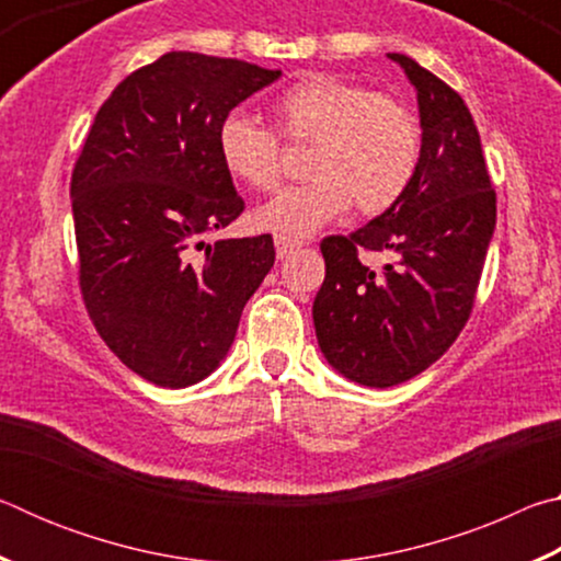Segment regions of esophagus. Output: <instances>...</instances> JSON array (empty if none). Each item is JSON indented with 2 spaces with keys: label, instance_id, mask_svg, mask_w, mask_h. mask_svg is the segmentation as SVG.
<instances>
[{
  "label": "esophagus",
  "instance_id": "obj_1",
  "mask_svg": "<svg viewBox=\"0 0 561 561\" xmlns=\"http://www.w3.org/2000/svg\"><path fill=\"white\" fill-rule=\"evenodd\" d=\"M297 247H299V242L289 240V237L274 234V250H277V257H279V260L287 257V254H289L291 250H297Z\"/></svg>",
  "mask_w": 561,
  "mask_h": 561
}]
</instances>
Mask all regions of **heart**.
<instances>
[{
    "label": "heart",
    "mask_w": 561,
    "mask_h": 561,
    "mask_svg": "<svg viewBox=\"0 0 561 561\" xmlns=\"http://www.w3.org/2000/svg\"><path fill=\"white\" fill-rule=\"evenodd\" d=\"M277 131L309 146L307 183L291 185L254 213L262 230L307 237L356 203L381 215L401 203L423 158V126L401 99L339 76H309L272 103ZM217 156L227 175L254 193L282 180V144L257 116L230 111L217 128Z\"/></svg>",
    "instance_id": "obj_1"
}]
</instances>
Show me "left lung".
I'll use <instances>...</instances> for the list:
<instances>
[{"instance_id":"1","label":"left lung","mask_w":561,"mask_h":561,"mask_svg":"<svg viewBox=\"0 0 561 561\" xmlns=\"http://www.w3.org/2000/svg\"><path fill=\"white\" fill-rule=\"evenodd\" d=\"M417 91L423 158L413 185L360 230L321 240L327 277L314 329L331 366L351 381L388 388L425 371L468 324L497 220L480 133L458 91L405 54ZM383 251L381 273L357 260Z\"/></svg>"}]
</instances>
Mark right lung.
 Returning a JSON list of instances; mask_svg holds the SVG:
<instances>
[{
  "label": "right lung",
  "instance_id": "1",
  "mask_svg": "<svg viewBox=\"0 0 561 561\" xmlns=\"http://www.w3.org/2000/svg\"><path fill=\"white\" fill-rule=\"evenodd\" d=\"M282 71L170 51L99 108L71 175L79 284L93 327L133 374L163 388L210 376L274 264L272 234L203 237L242 215L217 128Z\"/></svg>",
  "mask_w": 561,
  "mask_h": 561
}]
</instances>
